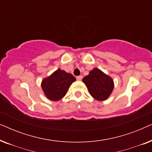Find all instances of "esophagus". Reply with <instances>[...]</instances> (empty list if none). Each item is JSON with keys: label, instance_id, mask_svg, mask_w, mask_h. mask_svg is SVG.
<instances>
[{"label": "esophagus", "instance_id": "obj_1", "mask_svg": "<svg viewBox=\"0 0 152 152\" xmlns=\"http://www.w3.org/2000/svg\"><path fill=\"white\" fill-rule=\"evenodd\" d=\"M76 79H77V80H78V81L82 80V75L77 76V77H76Z\"/></svg>", "mask_w": 152, "mask_h": 152}]
</instances>
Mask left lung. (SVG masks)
I'll list each match as a JSON object with an SVG mask.
<instances>
[{"mask_svg":"<svg viewBox=\"0 0 152 152\" xmlns=\"http://www.w3.org/2000/svg\"><path fill=\"white\" fill-rule=\"evenodd\" d=\"M82 81L91 96L99 101L107 99L114 88L112 78L96 68L91 70L88 75L84 77Z\"/></svg>","mask_w":152,"mask_h":152,"instance_id":"obj_1","label":"left lung"}]
</instances>
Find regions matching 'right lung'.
Returning <instances> with one entry per match:
<instances>
[{
  "instance_id": "add662e5",
  "label": "right lung",
  "mask_w": 152,
  "mask_h": 152,
  "mask_svg": "<svg viewBox=\"0 0 152 152\" xmlns=\"http://www.w3.org/2000/svg\"><path fill=\"white\" fill-rule=\"evenodd\" d=\"M75 80L72 75L58 69L42 81L41 87L48 98L57 101L65 96L69 86Z\"/></svg>"
}]
</instances>
